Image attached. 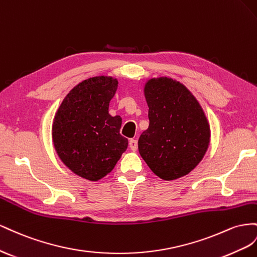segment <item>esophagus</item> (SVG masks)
Segmentation results:
<instances>
[{"instance_id":"obj_1","label":"esophagus","mask_w":257,"mask_h":257,"mask_svg":"<svg viewBox=\"0 0 257 257\" xmlns=\"http://www.w3.org/2000/svg\"><path fill=\"white\" fill-rule=\"evenodd\" d=\"M129 148L131 151H137L138 149V141L135 140V139H131V140L129 141Z\"/></svg>"}]
</instances>
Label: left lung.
Listing matches in <instances>:
<instances>
[{
  "label": "left lung",
  "mask_w": 257,
  "mask_h": 257,
  "mask_svg": "<svg viewBox=\"0 0 257 257\" xmlns=\"http://www.w3.org/2000/svg\"><path fill=\"white\" fill-rule=\"evenodd\" d=\"M144 93L150 124L139 138L140 155L160 179L184 177L208 150L210 127L206 115L187 88L172 78L150 79Z\"/></svg>",
  "instance_id": "1"
}]
</instances>
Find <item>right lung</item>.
I'll return each mask as SVG.
<instances>
[{
    "label": "right lung",
    "mask_w": 257,
    "mask_h": 257,
    "mask_svg": "<svg viewBox=\"0 0 257 257\" xmlns=\"http://www.w3.org/2000/svg\"><path fill=\"white\" fill-rule=\"evenodd\" d=\"M117 80L97 76L83 80L67 94L53 124V141L63 164L75 174L98 181L111 172L127 150L119 134L121 118L108 114Z\"/></svg>",
    "instance_id": "add662e5"
}]
</instances>
